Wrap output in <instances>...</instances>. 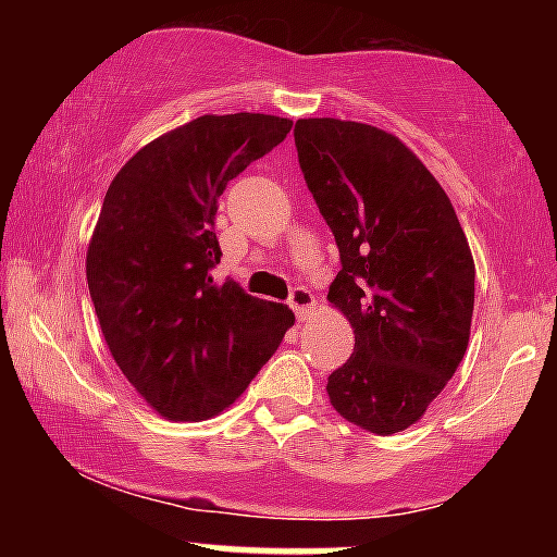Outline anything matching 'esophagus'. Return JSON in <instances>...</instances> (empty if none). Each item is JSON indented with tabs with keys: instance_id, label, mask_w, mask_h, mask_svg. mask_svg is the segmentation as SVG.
<instances>
[{
	"instance_id": "1",
	"label": "esophagus",
	"mask_w": 557,
	"mask_h": 557,
	"mask_svg": "<svg viewBox=\"0 0 557 557\" xmlns=\"http://www.w3.org/2000/svg\"><path fill=\"white\" fill-rule=\"evenodd\" d=\"M290 306L296 311L298 322H306V319L314 314V296H311L309 287H296L290 293Z\"/></svg>"
}]
</instances>
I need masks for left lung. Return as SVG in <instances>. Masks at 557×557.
I'll return each instance as SVG.
<instances>
[{
	"instance_id": "1",
	"label": "left lung",
	"mask_w": 557,
	"mask_h": 557,
	"mask_svg": "<svg viewBox=\"0 0 557 557\" xmlns=\"http://www.w3.org/2000/svg\"><path fill=\"white\" fill-rule=\"evenodd\" d=\"M298 164L335 235L327 300L354 327L327 395L374 434L408 430L443 393L474 314V259L456 209L421 159L374 125L298 120Z\"/></svg>"
}]
</instances>
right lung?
<instances>
[{"label":"right lung","mask_w":557,"mask_h":557,"mask_svg":"<svg viewBox=\"0 0 557 557\" xmlns=\"http://www.w3.org/2000/svg\"><path fill=\"white\" fill-rule=\"evenodd\" d=\"M274 114H203L146 144L114 175L86 257L101 335L159 417L225 411L296 322L283 304L216 283V198L290 133Z\"/></svg>","instance_id":"add662e5"}]
</instances>
